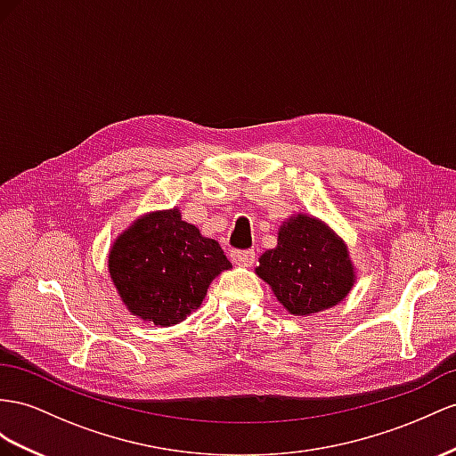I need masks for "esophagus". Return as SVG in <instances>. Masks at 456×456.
I'll return each mask as SVG.
<instances>
[{
  "mask_svg": "<svg viewBox=\"0 0 456 456\" xmlns=\"http://www.w3.org/2000/svg\"><path fill=\"white\" fill-rule=\"evenodd\" d=\"M231 260L239 265H252L256 260L254 250H231Z\"/></svg>",
  "mask_w": 456,
  "mask_h": 456,
  "instance_id": "obj_1",
  "label": "esophagus"
}]
</instances>
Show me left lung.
<instances>
[{
    "label": "left lung",
    "instance_id": "obj_1",
    "mask_svg": "<svg viewBox=\"0 0 456 456\" xmlns=\"http://www.w3.org/2000/svg\"><path fill=\"white\" fill-rule=\"evenodd\" d=\"M277 300L295 316H310L341 302L354 283L346 247L322 221L298 214L279 231L277 248L256 267Z\"/></svg>",
    "mask_w": 456,
    "mask_h": 456
}]
</instances>
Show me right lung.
<instances>
[{"mask_svg":"<svg viewBox=\"0 0 456 456\" xmlns=\"http://www.w3.org/2000/svg\"><path fill=\"white\" fill-rule=\"evenodd\" d=\"M229 267L219 242L202 237L175 208L140 217L110 252V273L125 306L163 328L200 306L209 283Z\"/></svg>","mask_w":456,"mask_h":456,"instance_id":"1","label":"right lung"}]
</instances>
